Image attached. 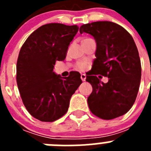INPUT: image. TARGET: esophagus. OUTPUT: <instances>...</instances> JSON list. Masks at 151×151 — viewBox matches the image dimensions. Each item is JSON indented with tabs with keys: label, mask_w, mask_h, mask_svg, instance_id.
<instances>
[{
	"label": "esophagus",
	"mask_w": 151,
	"mask_h": 151,
	"mask_svg": "<svg viewBox=\"0 0 151 151\" xmlns=\"http://www.w3.org/2000/svg\"><path fill=\"white\" fill-rule=\"evenodd\" d=\"M81 79L83 81V82H85V79H86V76H85V74H82L81 75Z\"/></svg>",
	"instance_id": "34e87169"
}]
</instances>
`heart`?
I'll return each mask as SVG.
<instances>
[{
    "label": "heart",
    "instance_id": "obj_1",
    "mask_svg": "<svg viewBox=\"0 0 151 151\" xmlns=\"http://www.w3.org/2000/svg\"><path fill=\"white\" fill-rule=\"evenodd\" d=\"M88 68V63L87 62H79L76 65V69L78 71H81V72H83L85 71L86 69Z\"/></svg>",
    "mask_w": 151,
    "mask_h": 151
}]
</instances>
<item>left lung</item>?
Segmentation results:
<instances>
[{
    "instance_id": "8db88e82",
    "label": "left lung",
    "mask_w": 151,
    "mask_h": 151,
    "mask_svg": "<svg viewBox=\"0 0 151 151\" xmlns=\"http://www.w3.org/2000/svg\"><path fill=\"white\" fill-rule=\"evenodd\" d=\"M79 32L90 34L97 44L92 70L86 76L93 88L88 97L89 109L103 119L124 115L134 104L141 82V60L134 39L123 27L108 21L82 25ZM98 74L108 77V82H101Z\"/></svg>"
}]
</instances>
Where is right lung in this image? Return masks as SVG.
Listing matches in <instances>:
<instances>
[{"label": "right lung", "mask_w": 151, "mask_h": 151, "mask_svg": "<svg viewBox=\"0 0 151 151\" xmlns=\"http://www.w3.org/2000/svg\"><path fill=\"white\" fill-rule=\"evenodd\" d=\"M78 26L44 25L33 32L22 46L17 63V82L23 104L42 122H54L67 112L72 95L82 84L73 72L66 78L54 72L56 61L66 58Z\"/></svg>", "instance_id": "right-lung-1"}]
</instances>
